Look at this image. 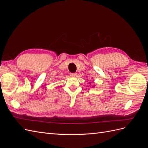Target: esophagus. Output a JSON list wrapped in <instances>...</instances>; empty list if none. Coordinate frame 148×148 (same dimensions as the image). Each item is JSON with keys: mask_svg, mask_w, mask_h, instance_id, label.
Wrapping results in <instances>:
<instances>
[{"mask_svg": "<svg viewBox=\"0 0 148 148\" xmlns=\"http://www.w3.org/2000/svg\"><path fill=\"white\" fill-rule=\"evenodd\" d=\"M70 77H76V76H77V73H70Z\"/></svg>", "mask_w": 148, "mask_h": 148, "instance_id": "34e87169", "label": "esophagus"}]
</instances>
